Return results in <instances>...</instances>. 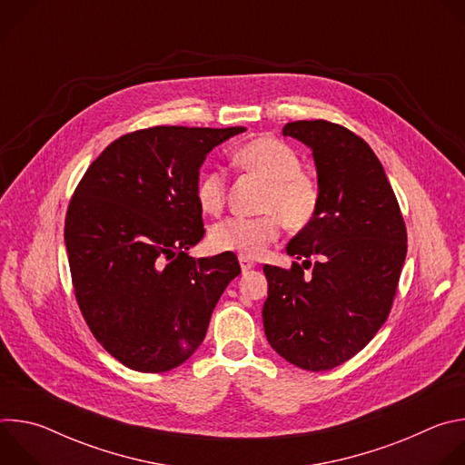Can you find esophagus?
I'll return each mask as SVG.
<instances>
[{
	"instance_id": "esophagus-1",
	"label": "esophagus",
	"mask_w": 465,
	"mask_h": 465,
	"mask_svg": "<svg viewBox=\"0 0 465 465\" xmlns=\"http://www.w3.org/2000/svg\"><path fill=\"white\" fill-rule=\"evenodd\" d=\"M239 264H241V271L242 272H248V271H252L253 267H255V262L252 261V259H248V257H239Z\"/></svg>"
}]
</instances>
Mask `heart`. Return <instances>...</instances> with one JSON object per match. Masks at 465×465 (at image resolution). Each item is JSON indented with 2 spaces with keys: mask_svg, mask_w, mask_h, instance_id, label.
<instances>
[{
  "mask_svg": "<svg viewBox=\"0 0 465 465\" xmlns=\"http://www.w3.org/2000/svg\"><path fill=\"white\" fill-rule=\"evenodd\" d=\"M237 162L246 171L267 180L257 217H230L210 232V244L217 252L259 257L280 237L282 224L305 230L318 215L322 194L314 178L302 171L298 153L272 136H259L237 151ZM196 203L208 215H219L226 204L228 176L221 169H208L196 182Z\"/></svg>",
  "mask_w": 465,
  "mask_h": 465,
  "instance_id": "heart-1",
  "label": "heart"
}]
</instances>
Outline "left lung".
<instances>
[{"label":"left lung","instance_id":"left-lung-1","mask_svg":"<svg viewBox=\"0 0 465 465\" xmlns=\"http://www.w3.org/2000/svg\"><path fill=\"white\" fill-rule=\"evenodd\" d=\"M283 134L312 149L322 203L314 223L287 244L302 262L262 267V325L285 361L323 371L357 355L386 322L407 226L379 158L355 132L314 119L287 123Z\"/></svg>","mask_w":465,"mask_h":465}]
</instances>
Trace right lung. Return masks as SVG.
Masks as SVG:
<instances>
[{
    "mask_svg": "<svg viewBox=\"0 0 465 465\" xmlns=\"http://www.w3.org/2000/svg\"><path fill=\"white\" fill-rule=\"evenodd\" d=\"M241 132L167 124L128 132L75 187L64 224L75 300L95 341L130 370L162 373L185 362L241 274L232 252L187 255L206 233L198 169Z\"/></svg>",
    "mask_w": 465,
    "mask_h": 465,
    "instance_id": "1",
    "label": "right lung"
}]
</instances>
